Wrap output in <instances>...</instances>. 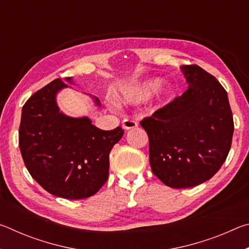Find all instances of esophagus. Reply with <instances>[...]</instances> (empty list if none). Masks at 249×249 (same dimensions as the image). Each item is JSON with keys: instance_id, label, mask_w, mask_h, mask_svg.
<instances>
[{"instance_id": "obj_1", "label": "esophagus", "mask_w": 249, "mask_h": 249, "mask_svg": "<svg viewBox=\"0 0 249 249\" xmlns=\"http://www.w3.org/2000/svg\"><path fill=\"white\" fill-rule=\"evenodd\" d=\"M122 126H123L124 129H133V128H136L138 126V123L136 121L134 120H128V119H125L123 122H122Z\"/></svg>"}]
</instances>
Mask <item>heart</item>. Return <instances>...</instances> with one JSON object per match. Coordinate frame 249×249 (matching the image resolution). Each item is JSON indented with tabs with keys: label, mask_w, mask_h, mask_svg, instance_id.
Instances as JSON below:
<instances>
[{
	"label": "heart",
	"mask_w": 249,
	"mask_h": 249,
	"mask_svg": "<svg viewBox=\"0 0 249 249\" xmlns=\"http://www.w3.org/2000/svg\"><path fill=\"white\" fill-rule=\"evenodd\" d=\"M161 87V80L151 79L125 89L120 99L126 104H141L148 101Z\"/></svg>",
	"instance_id": "heart-1"
}]
</instances>
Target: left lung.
<instances>
[{
    "label": "left lung",
    "mask_w": 249,
    "mask_h": 249,
    "mask_svg": "<svg viewBox=\"0 0 249 249\" xmlns=\"http://www.w3.org/2000/svg\"><path fill=\"white\" fill-rule=\"evenodd\" d=\"M189 88L141 121L149 140L154 175L170 188L201 184L220 170L230 153L234 121L227 92L196 65L181 67Z\"/></svg>",
    "instance_id": "obj_1"
}]
</instances>
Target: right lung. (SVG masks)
<instances>
[{"label": "right lung", "instance_id": "obj_1", "mask_svg": "<svg viewBox=\"0 0 249 249\" xmlns=\"http://www.w3.org/2000/svg\"><path fill=\"white\" fill-rule=\"evenodd\" d=\"M66 87L62 79H54L26 101L18 145L28 172L46 191L68 200L86 199L107 182L108 156L124 129L102 130L88 117L59 112L56 93Z\"/></svg>", "mask_w": 249, "mask_h": 249}]
</instances>
